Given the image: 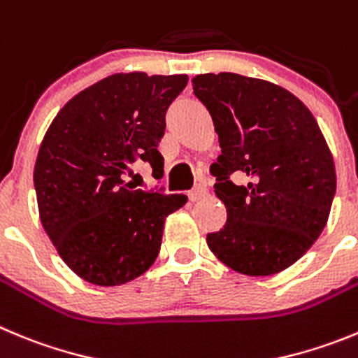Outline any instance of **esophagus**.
<instances>
[{
  "instance_id": "1",
  "label": "esophagus",
  "mask_w": 358,
  "mask_h": 358,
  "mask_svg": "<svg viewBox=\"0 0 358 358\" xmlns=\"http://www.w3.org/2000/svg\"><path fill=\"white\" fill-rule=\"evenodd\" d=\"M206 195H208V188H206V185H199L196 188H193L192 192H189V201L192 202L202 201Z\"/></svg>"
}]
</instances>
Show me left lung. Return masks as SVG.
<instances>
[{
	"instance_id": "obj_1",
	"label": "left lung",
	"mask_w": 358,
	"mask_h": 358,
	"mask_svg": "<svg viewBox=\"0 0 358 358\" xmlns=\"http://www.w3.org/2000/svg\"><path fill=\"white\" fill-rule=\"evenodd\" d=\"M192 83L222 149L211 173L227 222L208 234L209 250L250 277L286 270L320 238L336 195V165L314 115L257 78L209 72ZM231 173L245 185H234Z\"/></svg>"
}]
</instances>
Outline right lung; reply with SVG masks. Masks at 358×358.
I'll list each match as a JSON object with an SVG mask.
<instances>
[{"mask_svg":"<svg viewBox=\"0 0 358 358\" xmlns=\"http://www.w3.org/2000/svg\"><path fill=\"white\" fill-rule=\"evenodd\" d=\"M186 74L119 72L72 97L52 119L34 170L38 215L58 255L96 286H120L145 273L162 248L170 213L188 196L136 189L124 181L142 159L163 173L157 143L165 113Z\"/></svg>","mask_w":358,"mask_h":358,"instance_id":"obj_1","label":"right lung"}]
</instances>
